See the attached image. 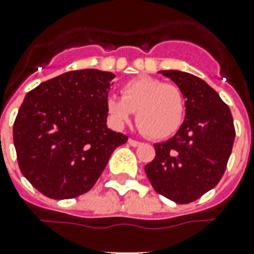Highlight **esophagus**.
<instances>
[{
    "mask_svg": "<svg viewBox=\"0 0 254 254\" xmlns=\"http://www.w3.org/2000/svg\"><path fill=\"white\" fill-rule=\"evenodd\" d=\"M127 143H129V145H132V147H139V145L141 144L140 141H137V140H133V139L127 140Z\"/></svg>",
    "mask_w": 254,
    "mask_h": 254,
    "instance_id": "34e87169",
    "label": "esophagus"
}]
</instances>
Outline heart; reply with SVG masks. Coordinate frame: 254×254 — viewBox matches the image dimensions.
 Listing matches in <instances>:
<instances>
[{"label": "heart", "instance_id": "b5f03b06", "mask_svg": "<svg viewBox=\"0 0 254 254\" xmlns=\"http://www.w3.org/2000/svg\"><path fill=\"white\" fill-rule=\"evenodd\" d=\"M121 96H109L110 121L122 127L136 111L140 129L151 139H166L179 130L184 118V97L176 85L151 77H137L122 86Z\"/></svg>", "mask_w": 254, "mask_h": 254}]
</instances>
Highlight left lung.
<instances>
[{
	"label": "left lung",
	"instance_id": "left-lung-1",
	"mask_svg": "<svg viewBox=\"0 0 254 254\" xmlns=\"http://www.w3.org/2000/svg\"><path fill=\"white\" fill-rule=\"evenodd\" d=\"M186 99V117L172 139L157 143L145 165L154 190L176 203H190L214 189L224 175L235 139L231 111L219 93L190 72L159 71Z\"/></svg>",
	"mask_w": 254,
	"mask_h": 254
}]
</instances>
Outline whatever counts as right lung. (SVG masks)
Segmentation results:
<instances>
[{"label":"right lung","instance_id":"1","mask_svg":"<svg viewBox=\"0 0 254 254\" xmlns=\"http://www.w3.org/2000/svg\"><path fill=\"white\" fill-rule=\"evenodd\" d=\"M114 74L68 71L28 92L15 124L13 143L23 176L48 198L88 192L111 154L127 136L107 127L106 102Z\"/></svg>","mask_w":254,"mask_h":254}]
</instances>
